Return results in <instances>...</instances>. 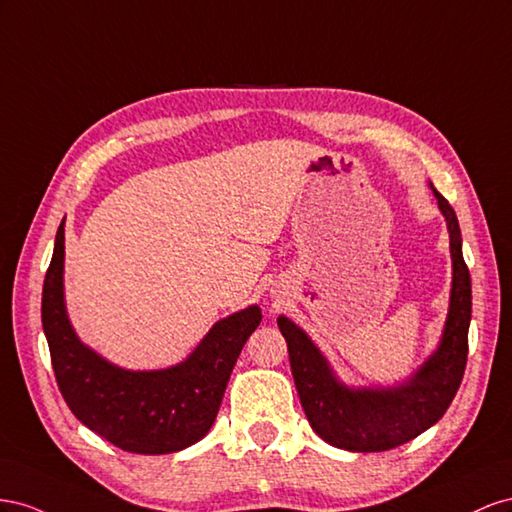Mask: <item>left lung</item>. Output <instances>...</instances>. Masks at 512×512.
<instances>
[{
	"label": "left lung",
	"mask_w": 512,
	"mask_h": 512,
	"mask_svg": "<svg viewBox=\"0 0 512 512\" xmlns=\"http://www.w3.org/2000/svg\"><path fill=\"white\" fill-rule=\"evenodd\" d=\"M433 195L450 233V306L440 345L407 382L392 388H347L304 330L283 315L276 319L287 341L304 414L321 440L337 448L382 452L410 442L446 414L461 386L472 319V281L461 251L457 214L435 188Z\"/></svg>",
	"instance_id": "8db88e82"
}]
</instances>
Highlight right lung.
Here are the masks:
<instances>
[{
    "mask_svg": "<svg viewBox=\"0 0 512 512\" xmlns=\"http://www.w3.org/2000/svg\"><path fill=\"white\" fill-rule=\"evenodd\" d=\"M259 306L216 321L184 362L160 371H126L83 345L64 304V221L42 285L45 328L57 386L70 412L107 442L137 455H167L199 442L214 425Z\"/></svg>",
    "mask_w": 512,
    "mask_h": 512,
    "instance_id": "right-lung-1",
    "label": "right lung"
}]
</instances>
